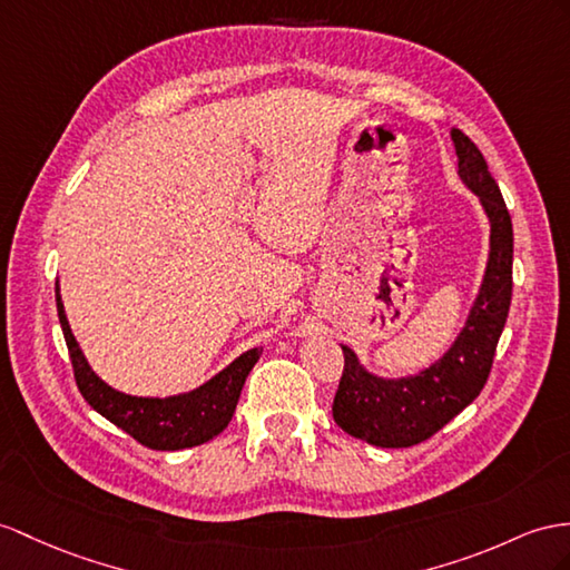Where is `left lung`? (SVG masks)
I'll list each match as a JSON object with an SVG mask.
<instances>
[{"label":"left lung","instance_id":"obj_1","mask_svg":"<svg viewBox=\"0 0 570 570\" xmlns=\"http://www.w3.org/2000/svg\"><path fill=\"white\" fill-rule=\"evenodd\" d=\"M460 178L474 189L491 222V255L470 320L450 352L404 381H381L361 368L348 346L332 416L348 435L381 448L424 443L484 390L513 296V224L484 156L452 129Z\"/></svg>","mask_w":570,"mask_h":570}]
</instances>
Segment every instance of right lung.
I'll use <instances>...</instances> for the list:
<instances>
[{
    "mask_svg": "<svg viewBox=\"0 0 570 570\" xmlns=\"http://www.w3.org/2000/svg\"><path fill=\"white\" fill-rule=\"evenodd\" d=\"M57 315L65 332V342L69 348L71 368H75L77 387L94 410L112 421L135 438L137 443L149 450H183L195 448L212 441L222 433L236 412L240 390L247 373L259 358L262 348H250L240 358L230 363L218 375H214L207 385L178 397H132L112 390L89 368L81 348L69 330L67 315L62 308L60 288H55Z\"/></svg>",
    "mask_w": 570,
    "mask_h": 570,
    "instance_id": "add662e5",
    "label": "right lung"
}]
</instances>
